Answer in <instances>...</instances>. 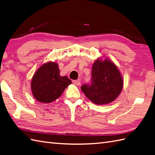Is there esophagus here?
Returning a JSON list of instances; mask_svg holds the SVG:
<instances>
[{"label":"esophagus","mask_w":155,"mask_h":155,"mask_svg":"<svg viewBox=\"0 0 155 155\" xmlns=\"http://www.w3.org/2000/svg\"><path fill=\"white\" fill-rule=\"evenodd\" d=\"M73 83H74L75 85H80L81 84V81H80V80H74V81H73Z\"/></svg>","instance_id":"1"}]
</instances>
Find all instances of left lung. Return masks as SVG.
Wrapping results in <instances>:
<instances>
[{
  "mask_svg": "<svg viewBox=\"0 0 155 155\" xmlns=\"http://www.w3.org/2000/svg\"><path fill=\"white\" fill-rule=\"evenodd\" d=\"M91 83L81 87L86 97L96 105L115 101L121 94L123 78L118 68L107 58H97L93 64Z\"/></svg>",
  "mask_w": 155,
  "mask_h": 155,
  "instance_id": "1",
  "label": "left lung"
}]
</instances>
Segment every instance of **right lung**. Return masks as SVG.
<instances>
[{"label":"right lung","instance_id":"right-lung-1","mask_svg":"<svg viewBox=\"0 0 155 155\" xmlns=\"http://www.w3.org/2000/svg\"><path fill=\"white\" fill-rule=\"evenodd\" d=\"M71 81L67 76H61L58 64L48 61L34 73L31 80L34 97L43 104H50L59 98Z\"/></svg>","mask_w":155,"mask_h":155}]
</instances>
